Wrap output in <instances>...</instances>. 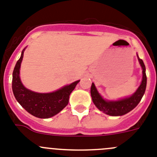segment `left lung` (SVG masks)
Returning <instances> with one entry per match:
<instances>
[{"label":"left lung","instance_id":"1","mask_svg":"<svg viewBox=\"0 0 157 157\" xmlns=\"http://www.w3.org/2000/svg\"><path fill=\"white\" fill-rule=\"evenodd\" d=\"M137 57L142 70V80L135 92L129 97L118 100H106L102 98V96L99 94L94 83H92L91 87V98H92L94 105L100 111L107 115L113 116V117L123 116L135 109L138 105V103L140 102L142 96L145 94L147 78L145 74V66L143 61L139 59L138 54H137Z\"/></svg>","mask_w":157,"mask_h":157}]
</instances>
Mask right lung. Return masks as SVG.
I'll return each mask as SVG.
<instances>
[{"label": "right lung", "instance_id": "obj_1", "mask_svg": "<svg viewBox=\"0 0 157 157\" xmlns=\"http://www.w3.org/2000/svg\"><path fill=\"white\" fill-rule=\"evenodd\" d=\"M26 48L22 50L12 73V91L17 101L31 115L48 119L54 117L68 105L69 98L80 80L66 85L56 91L38 93L29 90L21 81L20 67Z\"/></svg>", "mask_w": 157, "mask_h": 157}]
</instances>
